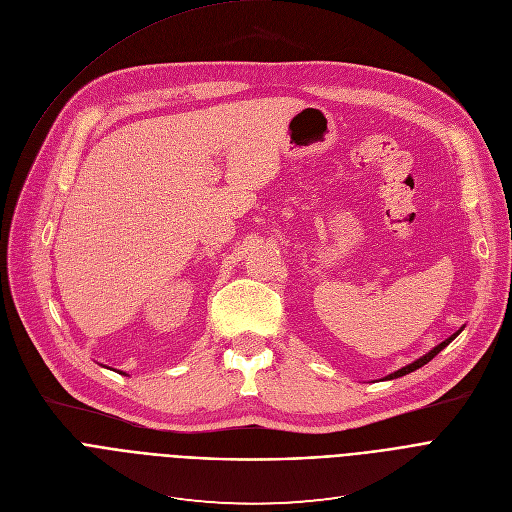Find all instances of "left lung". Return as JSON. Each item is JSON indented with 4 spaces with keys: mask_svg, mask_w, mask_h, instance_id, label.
Listing matches in <instances>:
<instances>
[{
    "mask_svg": "<svg viewBox=\"0 0 512 512\" xmlns=\"http://www.w3.org/2000/svg\"><path fill=\"white\" fill-rule=\"evenodd\" d=\"M461 333V329L457 331V333H453L449 339H445V342H442V344H438L434 350H430L426 356H422V358H418L416 362H412V364H407V366H403V368H399L397 372H393V374H389V377L387 379H399V377H403V374H407V372H414V370H418V368H422L424 364H428L440 350H445L451 342H453V339L457 337Z\"/></svg>",
    "mask_w": 512,
    "mask_h": 512,
    "instance_id": "8db88e82",
    "label": "left lung"
}]
</instances>
